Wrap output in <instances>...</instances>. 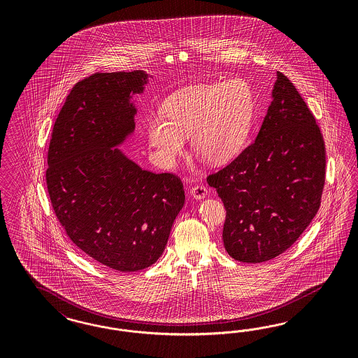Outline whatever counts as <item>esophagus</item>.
I'll use <instances>...</instances> for the list:
<instances>
[{"mask_svg":"<svg viewBox=\"0 0 358 358\" xmlns=\"http://www.w3.org/2000/svg\"><path fill=\"white\" fill-rule=\"evenodd\" d=\"M190 194H192V196L195 198L196 201H201V199H205V198H206L207 189L205 186H202V185H198V186L192 187Z\"/></svg>","mask_w":358,"mask_h":358,"instance_id":"esophagus-1","label":"esophagus"}]
</instances>
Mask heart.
<instances>
[{
	"mask_svg": "<svg viewBox=\"0 0 358 358\" xmlns=\"http://www.w3.org/2000/svg\"><path fill=\"white\" fill-rule=\"evenodd\" d=\"M164 113L147 118V139L156 163L173 166L190 136L193 151L211 165H224L243 151L255 114V96L241 78L176 92Z\"/></svg>",
	"mask_w": 358,
	"mask_h": 358,
	"instance_id": "obj_1",
	"label": "heart"
}]
</instances>
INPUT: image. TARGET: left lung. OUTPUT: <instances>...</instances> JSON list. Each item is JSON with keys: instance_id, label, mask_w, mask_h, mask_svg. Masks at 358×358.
<instances>
[{"instance_id": "left-lung-1", "label": "left lung", "mask_w": 358, "mask_h": 358, "mask_svg": "<svg viewBox=\"0 0 358 358\" xmlns=\"http://www.w3.org/2000/svg\"><path fill=\"white\" fill-rule=\"evenodd\" d=\"M325 178L323 136L290 80L277 72L255 143L207 177L227 215L223 243L241 262L271 260L313 222Z\"/></svg>"}]
</instances>
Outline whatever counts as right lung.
I'll return each instance as SVG.
<instances>
[{"label":"right lung","mask_w":358,"mask_h":358,"mask_svg":"<svg viewBox=\"0 0 358 358\" xmlns=\"http://www.w3.org/2000/svg\"><path fill=\"white\" fill-rule=\"evenodd\" d=\"M145 71L94 73L77 83L55 122L45 173L66 235L118 271L151 266L184 207L178 177L144 171L120 147L135 131Z\"/></svg>","instance_id":"add662e5"}]
</instances>
